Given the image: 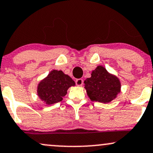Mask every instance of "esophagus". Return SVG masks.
Returning <instances> with one entry per match:
<instances>
[{"label":"esophagus","mask_w":153,"mask_h":153,"mask_svg":"<svg viewBox=\"0 0 153 153\" xmlns=\"http://www.w3.org/2000/svg\"><path fill=\"white\" fill-rule=\"evenodd\" d=\"M75 82H76V85L78 86H81L82 84H83V80H82V79H77L75 80Z\"/></svg>","instance_id":"34e87169"}]
</instances>
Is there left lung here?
Masks as SVG:
<instances>
[{"label":"left lung","mask_w":153,"mask_h":153,"mask_svg":"<svg viewBox=\"0 0 153 153\" xmlns=\"http://www.w3.org/2000/svg\"><path fill=\"white\" fill-rule=\"evenodd\" d=\"M88 98L93 101L108 103L117 97L121 92L120 80L102 65L91 72V78L84 80Z\"/></svg>","instance_id":"1"}]
</instances>
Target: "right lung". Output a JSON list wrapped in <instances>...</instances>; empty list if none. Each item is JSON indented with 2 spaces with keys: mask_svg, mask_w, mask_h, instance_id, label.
I'll return each mask as SVG.
<instances>
[{
  "mask_svg": "<svg viewBox=\"0 0 153 153\" xmlns=\"http://www.w3.org/2000/svg\"><path fill=\"white\" fill-rule=\"evenodd\" d=\"M75 85V81L69 75L62 71L53 70L39 82L36 94L44 103L52 105L62 101L68 88Z\"/></svg>",
  "mask_w": 153,
  "mask_h": 153,
  "instance_id": "obj_1",
  "label": "right lung"
}]
</instances>
